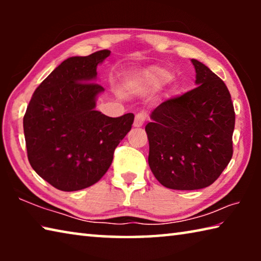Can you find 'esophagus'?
Wrapping results in <instances>:
<instances>
[{
    "mask_svg": "<svg viewBox=\"0 0 261 261\" xmlns=\"http://www.w3.org/2000/svg\"><path fill=\"white\" fill-rule=\"evenodd\" d=\"M145 120H146V114L145 113H139L136 115L135 117V122H134V126L135 127H140L143 126Z\"/></svg>",
    "mask_w": 261,
    "mask_h": 261,
    "instance_id": "1",
    "label": "esophagus"
}]
</instances>
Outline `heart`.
<instances>
[{
	"mask_svg": "<svg viewBox=\"0 0 261 261\" xmlns=\"http://www.w3.org/2000/svg\"><path fill=\"white\" fill-rule=\"evenodd\" d=\"M170 77V73L158 67L148 68L140 73V81L149 86L160 85V84L167 82Z\"/></svg>",
	"mask_w": 261,
	"mask_h": 261,
	"instance_id": "b5f03b06",
	"label": "heart"
}]
</instances>
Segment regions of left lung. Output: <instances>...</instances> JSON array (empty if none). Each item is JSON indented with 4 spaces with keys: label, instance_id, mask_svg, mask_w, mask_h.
<instances>
[{
    "label": "left lung",
    "instance_id": "obj_1",
    "mask_svg": "<svg viewBox=\"0 0 261 261\" xmlns=\"http://www.w3.org/2000/svg\"><path fill=\"white\" fill-rule=\"evenodd\" d=\"M191 62L197 87L159 105L145 127L149 168L163 187L174 190L210 187L232 156L230 93L205 64Z\"/></svg>",
    "mask_w": 261,
    "mask_h": 261
}]
</instances>
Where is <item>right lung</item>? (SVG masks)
Masks as SVG:
<instances>
[{
    "label": "right lung",
    "instance_id": "right-lung-1",
    "mask_svg": "<svg viewBox=\"0 0 261 261\" xmlns=\"http://www.w3.org/2000/svg\"><path fill=\"white\" fill-rule=\"evenodd\" d=\"M109 55L105 49L63 61L34 91L26 109L30 165L61 191H78L98 182L134 123L132 113L114 118L95 110L105 91L96 84V67Z\"/></svg>",
    "mask_w": 261,
    "mask_h": 261
}]
</instances>
